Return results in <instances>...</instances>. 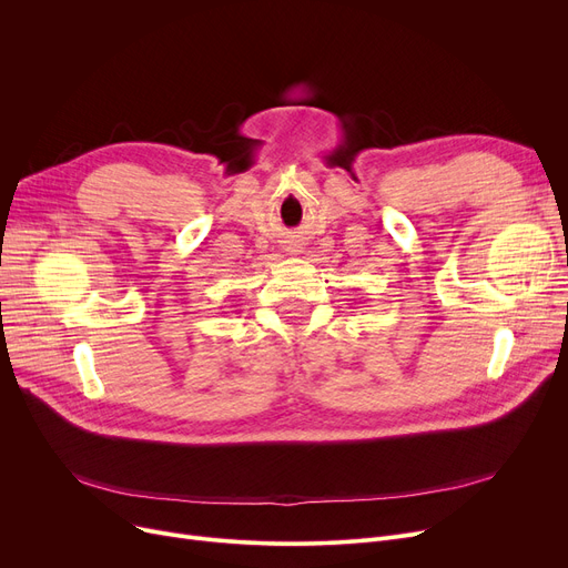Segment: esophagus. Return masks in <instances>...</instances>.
<instances>
[{
	"label": "esophagus",
	"instance_id": "1",
	"mask_svg": "<svg viewBox=\"0 0 568 568\" xmlns=\"http://www.w3.org/2000/svg\"><path fill=\"white\" fill-rule=\"evenodd\" d=\"M294 253H296V251H294Z\"/></svg>",
	"mask_w": 568,
	"mask_h": 568
}]
</instances>
